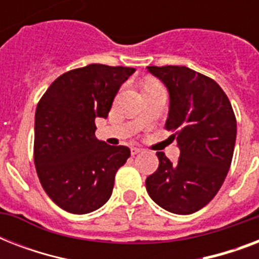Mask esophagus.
<instances>
[{
    "label": "esophagus",
    "instance_id": "34e87169",
    "mask_svg": "<svg viewBox=\"0 0 259 259\" xmlns=\"http://www.w3.org/2000/svg\"><path fill=\"white\" fill-rule=\"evenodd\" d=\"M130 150H132V154H133V156H134V154H138V153H141V152H142L141 148H136V146H133V148H132Z\"/></svg>",
    "mask_w": 259,
    "mask_h": 259
}]
</instances>
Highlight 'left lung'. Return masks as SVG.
I'll use <instances>...</instances> for the list:
<instances>
[{
  "mask_svg": "<svg viewBox=\"0 0 259 259\" xmlns=\"http://www.w3.org/2000/svg\"><path fill=\"white\" fill-rule=\"evenodd\" d=\"M168 90L172 130L180 149L177 162L157 152V170L146 191L161 208L188 215L207 205L221 189L233 160L237 121L215 80L184 66L146 67Z\"/></svg>",
  "mask_w": 259,
  "mask_h": 259,
  "instance_id": "1",
  "label": "left lung"
}]
</instances>
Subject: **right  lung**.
Here are the masks:
<instances>
[{"mask_svg": "<svg viewBox=\"0 0 259 259\" xmlns=\"http://www.w3.org/2000/svg\"><path fill=\"white\" fill-rule=\"evenodd\" d=\"M134 71L105 64L68 71L38 102L34 165L47 195L67 212H93L113 193L115 173L130 149L99 141L95 119L107 118L118 90Z\"/></svg>", "mask_w": 259, "mask_h": 259, "instance_id": "obj_1", "label": "right lung"}]
</instances>
